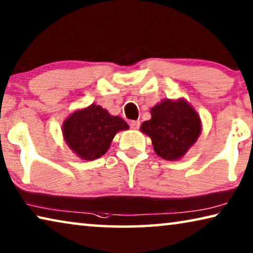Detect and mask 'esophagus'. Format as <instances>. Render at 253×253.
<instances>
[{"label": "esophagus", "instance_id": "esophagus-1", "mask_svg": "<svg viewBox=\"0 0 253 253\" xmlns=\"http://www.w3.org/2000/svg\"><path fill=\"white\" fill-rule=\"evenodd\" d=\"M129 124H130L131 129H133V130L139 129V126H140V122L139 121H130Z\"/></svg>", "mask_w": 253, "mask_h": 253}]
</instances>
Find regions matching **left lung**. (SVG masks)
<instances>
[{
  "mask_svg": "<svg viewBox=\"0 0 253 253\" xmlns=\"http://www.w3.org/2000/svg\"><path fill=\"white\" fill-rule=\"evenodd\" d=\"M150 113L151 119L140 129L151 138L156 154L167 161L184 156L201 131L197 112L184 99H167L151 108Z\"/></svg>",
  "mask_w": 253,
  "mask_h": 253,
  "instance_id": "1",
  "label": "left lung"
}]
</instances>
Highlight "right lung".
<instances>
[{"label":"right lung","instance_id":"obj_1","mask_svg":"<svg viewBox=\"0 0 253 253\" xmlns=\"http://www.w3.org/2000/svg\"><path fill=\"white\" fill-rule=\"evenodd\" d=\"M129 129L119 116H112L98 105L77 111L65 120L63 135L68 146L80 158L94 161L106 153L116 132Z\"/></svg>","mask_w":253,"mask_h":253}]
</instances>
